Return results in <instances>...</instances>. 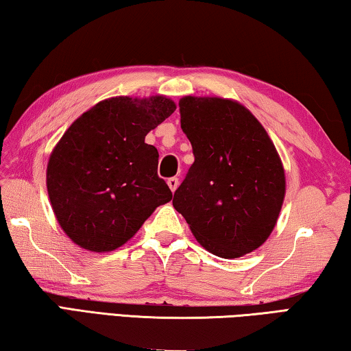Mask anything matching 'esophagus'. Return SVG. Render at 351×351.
Masks as SVG:
<instances>
[{"mask_svg":"<svg viewBox=\"0 0 351 351\" xmlns=\"http://www.w3.org/2000/svg\"><path fill=\"white\" fill-rule=\"evenodd\" d=\"M167 184H169V187H170V190L171 192H175V190L178 189V186H180V180H178V178H169L167 180Z\"/></svg>","mask_w":351,"mask_h":351,"instance_id":"esophagus-1","label":"esophagus"}]
</instances>
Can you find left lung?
Listing matches in <instances>:
<instances>
[{"label":"left lung","mask_w":351,"mask_h":351,"mask_svg":"<svg viewBox=\"0 0 351 351\" xmlns=\"http://www.w3.org/2000/svg\"><path fill=\"white\" fill-rule=\"evenodd\" d=\"M180 112L195 162L173 207L213 255L239 258L255 251L276 228L287 190L274 142L237 100L186 96Z\"/></svg>","instance_id":"left-lung-1"}]
</instances>
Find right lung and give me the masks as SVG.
<instances>
[{"label":"right lung","instance_id":"right-lung-1","mask_svg":"<svg viewBox=\"0 0 351 351\" xmlns=\"http://www.w3.org/2000/svg\"><path fill=\"white\" fill-rule=\"evenodd\" d=\"M175 110L165 96L105 99L57 142L46 169L47 195L58 224L77 246L114 251L171 199L158 176V150L145 144V136Z\"/></svg>","mask_w":351,"mask_h":351}]
</instances>
